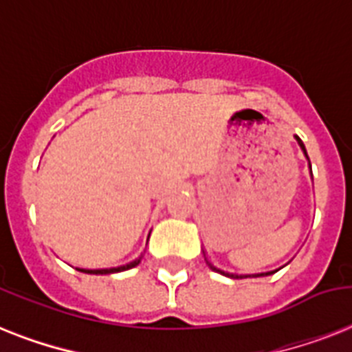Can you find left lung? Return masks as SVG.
Returning <instances> with one entry per match:
<instances>
[{
  "label": "left lung",
  "instance_id": "1",
  "mask_svg": "<svg viewBox=\"0 0 352 352\" xmlns=\"http://www.w3.org/2000/svg\"><path fill=\"white\" fill-rule=\"evenodd\" d=\"M296 140H298L300 148L303 149V153H305V157H307V149H305V146H303V142H301V138L296 137ZM307 159H309V157H307ZM309 166H311V162H309ZM206 263H208L212 270H215V272H219V274H225V276H228V278H243V276H237V274H228V272H225V270H221V268H215L210 261H206ZM274 272H276V270H274ZM274 272H263V274H256V276H270V274H274Z\"/></svg>",
  "mask_w": 352,
  "mask_h": 352
}]
</instances>
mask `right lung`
<instances>
[{
  "mask_svg": "<svg viewBox=\"0 0 352 352\" xmlns=\"http://www.w3.org/2000/svg\"><path fill=\"white\" fill-rule=\"evenodd\" d=\"M140 259H135V261L127 263L124 267H117V268H98V270H87V268H78L80 272H85V274H113V272H122V270H129V268L137 267Z\"/></svg>",
  "mask_w": 352,
  "mask_h": 352,
  "instance_id": "right-lung-1",
  "label": "right lung"
}]
</instances>
